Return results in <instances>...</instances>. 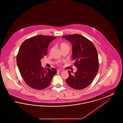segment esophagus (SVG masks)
Returning <instances> with one entry per match:
<instances>
[{
    "label": "esophagus",
    "instance_id": "esophagus-1",
    "mask_svg": "<svg viewBox=\"0 0 123 123\" xmlns=\"http://www.w3.org/2000/svg\"><path fill=\"white\" fill-rule=\"evenodd\" d=\"M57 70V71H58V72H60V71H63V70L61 69H58Z\"/></svg>",
    "mask_w": 123,
    "mask_h": 123
}]
</instances>
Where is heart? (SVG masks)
<instances>
[{
	"label": "heart",
	"mask_w": 123,
	"mask_h": 123,
	"mask_svg": "<svg viewBox=\"0 0 123 123\" xmlns=\"http://www.w3.org/2000/svg\"><path fill=\"white\" fill-rule=\"evenodd\" d=\"M60 45V47L61 50H63V49H66V48H69V49H70V47H69V45H68L67 43H65V42H61V43H60V45ZM52 50H53V48H52V49H51V50H50V53L52 51ZM58 64H60V62H59Z\"/></svg>",
	"instance_id": "heart-1"
}]
</instances>
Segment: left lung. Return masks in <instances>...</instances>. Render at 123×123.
<instances>
[{"label":"left lung","instance_id":"obj_1","mask_svg":"<svg viewBox=\"0 0 123 123\" xmlns=\"http://www.w3.org/2000/svg\"><path fill=\"white\" fill-rule=\"evenodd\" d=\"M63 38L72 45V59L77 68L76 72L68 71L66 82L71 88L81 90L87 88L96 76L99 67L98 53L93 43L79 34L65 35Z\"/></svg>","mask_w":123,"mask_h":123}]
</instances>
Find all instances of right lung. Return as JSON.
<instances>
[{
    "label": "right lung",
    "instance_id": "obj_1",
    "mask_svg": "<svg viewBox=\"0 0 123 123\" xmlns=\"http://www.w3.org/2000/svg\"><path fill=\"white\" fill-rule=\"evenodd\" d=\"M56 38L52 36L37 35L27 39L21 45L17 62L21 76L30 87L37 90L46 88L56 74L57 70L54 68L44 69L41 61L47 55L50 42Z\"/></svg>",
    "mask_w": 123,
    "mask_h": 123
}]
</instances>
